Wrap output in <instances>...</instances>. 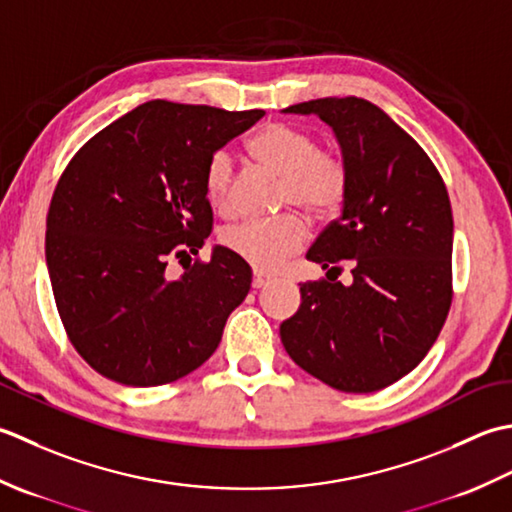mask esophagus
<instances>
[{
    "instance_id": "34e87169",
    "label": "esophagus",
    "mask_w": 512,
    "mask_h": 512,
    "mask_svg": "<svg viewBox=\"0 0 512 512\" xmlns=\"http://www.w3.org/2000/svg\"><path fill=\"white\" fill-rule=\"evenodd\" d=\"M269 276H265L263 271H254V278H252V287L254 289H263L265 285H269Z\"/></svg>"
}]
</instances>
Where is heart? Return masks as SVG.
Segmentation results:
<instances>
[{
	"label": "heart",
	"mask_w": 512,
	"mask_h": 512,
	"mask_svg": "<svg viewBox=\"0 0 512 512\" xmlns=\"http://www.w3.org/2000/svg\"><path fill=\"white\" fill-rule=\"evenodd\" d=\"M252 150L267 168L283 176V205L300 207L314 218H327L340 210L347 196V165L338 154L318 150L311 132L287 123H269L256 132ZM205 194L214 210L232 207L234 154L216 150L205 168ZM307 238V225L298 214L274 221H241L227 225L221 243L256 269L271 271L298 252Z\"/></svg>",
	"instance_id": "heart-1"
}]
</instances>
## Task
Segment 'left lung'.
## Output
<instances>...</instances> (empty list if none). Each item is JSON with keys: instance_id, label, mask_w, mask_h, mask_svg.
<instances>
[{"instance_id": "8db88e82", "label": "left lung", "mask_w": 512, "mask_h": 512, "mask_svg": "<svg viewBox=\"0 0 512 512\" xmlns=\"http://www.w3.org/2000/svg\"><path fill=\"white\" fill-rule=\"evenodd\" d=\"M283 112L329 125L349 183L340 216L307 252L329 269L327 280L300 285V307L280 325V340L329 387L380 391L424 360L451 309L446 185L420 145L369 101L327 97ZM340 262L352 267L349 286L337 280Z\"/></svg>"}]
</instances>
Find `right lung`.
I'll return each mask as SVG.
<instances>
[{
    "instance_id": "right-lung-1",
    "label": "right lung",
    "mask_w": 512,
    "mask_h": 512,
    "mask_svg": "<svg viewBox=\"0 0 512 512\" xmlns=\"http://www.w3.org/2000/svg\"><path fill=\"white\" fill-rule=\"evenodd\" d=\"M263 114L141 103L61 174L46 218L50 285L70 342L101 375L159 387L216 351L252 269L221 245L207 263L183 265L179 278L165 267L198 254L212 232L210 156Z\"/></svg>"
}]
</instances>
